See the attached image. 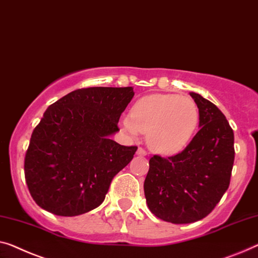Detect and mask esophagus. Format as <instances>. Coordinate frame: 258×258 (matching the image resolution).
<instances>
[{
	"mask_svg": "<svg viewBox=\"0 0 258 258\" xmlns=\"http://www.w3.org/2000/svg\"><path fill=\"white\" fill-rule=\"evenodd\" d=\"M137 154H138V155H140V156H146V155H147V152H146L144 148L139 147V148H138V151H137Z\"/></svg>",
	"mask_w": 258,
	"mask_h": 258,
	"instance_id": "obj_1",
	"label": "esophagus"
}]
</instances>
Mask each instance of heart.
<instances>
[{
    "label": "heart",
    "mask_w": 258,
    "mask_h": 258,
    "mask_svg": "<svg viewBox=\"0 0 258 258\" xmlns=\"http://www.w3.org/2000/svg\"><path fill=\"white\" fill-rule=\"evenodd\" d=\"M198 121V107L191 97L152 94L134 104L132 116L122 117L121 126L133 138L148 133V145L154 152L174 155L186 147Z\"/></svg>",
    "instance_id": "obj_1"
}]
</instances>
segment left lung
<instances>
[{
    "label": "left lung",
    "instance_id": "8db88e82",
    "mask_svg": "<svg viewBox=\"0 0 258 258\" xmlns=\"http://www.w3.org/2000/svg\"><path fill=\"white\" fill-rule=\"evenodd\" d=\"M199 131L183 152L149 160L144 190L155 217L191 224L212 212L227 191L234 163V133L225 114L199 94Z\"/></svg>",
    "mask_w": 258,
    "mask_h": 258
}]
</instances>
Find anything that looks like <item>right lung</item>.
Returning <instances> with one entry per match:
<instances>
[{
  "mask_svg": "<svg viewBox=\"0 0 258 258\" xmlns=\"http://www.w3.org/2000/svg\"><path fill=\"white\" fill-rule=\"evenodd\" d=\"M133 96L132 87L84 88L47 107L24 161L26 184L38 206L75 217L104 202L113 177L138 149L110 139Z\"/></svg>",
  "mask_w": 258,
  "mask_h": 258,
  "instance_id": "right-lung-1",
  "label": "right lung"
}]
</instances>
